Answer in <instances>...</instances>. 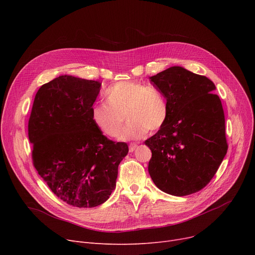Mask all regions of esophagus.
I'll return each instance as SVG.
<instances>
[{"instance_id": "esophagus-1", "label": "esophagus", "mask_w": 255, "mask_h": 255, "mask_svg": "<svg viewBox=\"0 0 255 255\" xmlns=\"http://www.w3.org/2000/svg\"><path fill=\"white\" fill-rule=\"evenodd\" d=\"M136 146H137V144L136 143H131V144H129V152H133L134 151L135 149H136Z\"/></svg>"}]
</instances>
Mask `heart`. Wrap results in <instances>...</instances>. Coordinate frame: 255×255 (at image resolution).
<instances>
[{
  "mask_svg": "<svg viewBox=\"0 0 255 255\" xmlns=\"http://www.w3.org/2000/svg\"><path fill=\"white\" fill-rule=\"evenodd\" d=\"M106 104H96L91 109V121L102 134L117 137L128 124L120 140L138 139L148 131L161 129L168 118V104L163 94L153 86L138 82H119L104 93Z\"/></svg>",
  "mask_w": 255,
  "mask_h": 255,
  "instance_id": "b5f03b06",
  "label": "heart"
}]
</instances>
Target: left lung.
<instances>
[{
	"label": "left lung",
	"mask_w": 255,
	"mask_h": 255,
	"mask_svg": "<svg viewBox=\"0 0 255 255\" xmlns=\"http://www.w3.org/2000/svg\"><path fill=\"white\" fill-rule=\"evenodd\" d=\"M168 104L164 126L144 143L152 151L149 173L175 196L195 193L215 176L227 152L222 104L206 76L180 66L150 77Z\"/></svg>",
	"instance_id": "1"
}]
</instances>
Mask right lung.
Wrapping results in <instances>:
<instances>
[{
    "mask_svg": "<svg viewBox=\"0 0 255 255\" xmlns=\"http://www.w3.org/2000/svg\"><path fill=\"white\" fill-rule=\"evenodd\" d=\"M101 83L61 75L36 94L29 120L32 158L50 190L77 208H94L116 188L118 167L128 154L94 126L91 109Z\"/></svg>",
    "mask_w": 255,
    "mask_h": 255,
    "instance_id": "right-lung-1",
    "label": "right lung"
}]
</instances>
